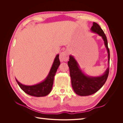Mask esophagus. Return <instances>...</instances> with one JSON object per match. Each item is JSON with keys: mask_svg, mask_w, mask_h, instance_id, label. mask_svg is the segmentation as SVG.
Here are the masks:
<instances>
[{"mask_svg": "<svg viewBox=\"0 0 123 123\" xmlns=\"http://www.w3.org/2000/svg\"><path fill=\"white\" fill-rule=\"evenodd\" d=\"M69 59V54L66 51L62 52L59 55V59L62 62H67Z\"/></svg>", "mask_w": 123, "mask_h": 123, "instance_id": "esophagus-1", "label": "esophagus"}]
</instances>
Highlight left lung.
Listing matches in <instances>:
<instances>
[{
	"instance_id": "obj_1",
	"label": "left lung",
	"mask_w": 123,
	"mask_h": 123,
	"mask_svg": "<svg viewBox=\"0 0 123 123\" xmlns=\"http://www.w3.org/2000/svg\"><path fill=\"white\" fill-rule=\"evenodd\" d=\"M90 30L91 32L101 36L103 39L108 53V64L109 65L110 51L108 47V42L105 33L100 26L94 22L93 23ZM69 58L68 65L70 70L72 87L76 94L80 96L92 95L99 90L105 84L108 76L109 65L103 75L98 76H90L86 75L83 72L73 56L70 55Z\"/></svg>"
}]
</instances>
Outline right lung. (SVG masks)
<instances>
[{"instance_id":"obj_1","label":"right lung","mask_w":123,"mask_h":123,"mask_svg":"<svg viewBox=\"0 0 123 123\" xmlns=\"http://www.w3.org/2000/svg\"><path fill=\"white\" fill-rule=\"evenodd\" d=\"M60 64L59 54H57L48 75L43 81L38 84L28 86L22 84L15 78L20 88L27 94L36 97H42L46 96L49 94L52 90L54 78Z\"/></svg>"}]
</instances>
